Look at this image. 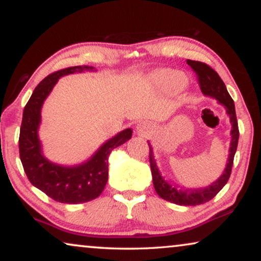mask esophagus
Here are the masks:
<instances>
[{
  "mask_svg": "<svg viewBox=\"0 0 261 261\" xmlns=\"http://www.w3.org/2000/svg\"><path fill=\"white\" fill-rule=\"evenodd\" d=\"M151 129L150 124L146 123V122H139L137 124V126H136V130H137L138 135H142V136H145L149 134V131Z\"/></svg>",
  "mask_w": 261,
  "mask_h": 261,
  "instance_id": "obj_1",
  "label": "esophagus"
}]
</instances>
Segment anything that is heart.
Returning a JSON list of instances; mask_svg holds the SVG:
<instances>
[{
	"label": "heart",
	"instance_id": "obj_1",
	"mask_svg": "<svg viewBox=\"0 0 261 261\" xmlns=\"http://www.w3.org/2000/svg\"><path fill=\"white\" fill-rule=\"evenodd\" d=\"M157 81L165 89H179L186 84V79L178 71H163L158 75Z\"/></svg>",
	"mask_w": 261,
	"mask_h": 261
}]
</instances>
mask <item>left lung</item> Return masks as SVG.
I'll return each mask as SVG.
<instances>
[{
  "mask_svg": "<svg viewBox=\"0 0 261 261\" xmlns=\"http://www.w3.org/2000/svg\"><path fill=\"white\" fill-rule=\"evenodd\" d=\"M191 69L196 72L198 83H199L200 90L205 96H210L212 98H216L220 104H223L226 109L227 115L230 116V120L232 124V139L230 145V155H228V162L226 168L224 170V173L218 178V180L212 182L211 185L206 186L204 189H194V190H188V189H179L178 186L171 184L164 177L159 173L157 163H155L153 158L152 147H150V166H151V173H152L153 179V186L155 192L158 196L163 198V199L170 201V203L177 204V205H185V206H196L204 204L206 201L211 200L213 197L217 196V193L224 188L225 184L228 181V178L231 176V171L233 166V158H234L237 146H238V139H239V127H238V120H237L236 116V109L233 99L231 98L230 93L227 92L226 87H225L223 80L220 79L219 75L213 70L210 65L203 62L198 61H186Z\"/></svg>",
  "mask_w": 261,
  "mask_h": 261,
  "instance_id": "obj_1",
  "label": "left lung"
}]
</instances>
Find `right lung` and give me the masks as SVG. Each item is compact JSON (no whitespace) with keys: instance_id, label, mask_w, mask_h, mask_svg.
<instances>
[{"instance_id":"obj_1","label":"right lung","mask_w":261,"mask_h":261,"mask_svg":"<svg viewBox=\"0 0 261 261\" xmlns=\"http://www.w3.org/2000/svg\"><path fill=\"white\" fill-rule=\"evenodd\" d=\"M90 71L92 67L77 65L50 73L35 88L23 110L18 149L23 169L29 181L54 200L64 204L87 203L103 192L108 181L109 154L129 141L131 129L119 132L104 143L88 162L76 166H61L49 162L41 150L37 130L41 123V109L60 77L69 73Z\"/></svg>"}]
</instances>
